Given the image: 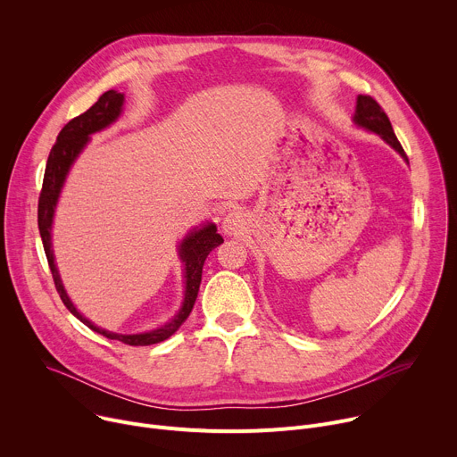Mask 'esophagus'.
Listing matches in <instances>:
<instances>
[{"label": "esophagus", "instance_id": "34e87169", "mask_svg": "<svg viewBox=\"0 0 457 457\" xmlns=\"http://www.w3.org/2000/svg\"><path fill=\"white\" fill-rule=\"evenodd\" d=\"M242 226H244V215L240 212H229L226 215V219H224V226L222 228H224V231L228 235H235V233H238L242 229Z\"/></svg>", "mask_w": 457, "mask_h": 457}]
</instances>
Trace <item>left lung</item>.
Wrapping results in <instances>:
<instances>
[{"label": "left lung", "instance_id": "1", "mask_svg": "<svg viewBox=\"0 0 457 457\" xmlns=\"http://www.w3.org/2000/svg\"><path fill=\"white\" fill-rule=\"evenodd\" d=\"M353 121L357 123V126L368 129V131H373L381 135V138L390 144L404 160L406 158V153L401 145V142L397 140L394 129H392V123L385 112V109L373 100L371 96H359L357 98V107H355V116H353Z\"/></svg>", "mask_w": 457, "mask_h": 457}]
</instances>
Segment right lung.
<instances>
[{
  "mask_svg": "<svg viewBox=\"0 0 457 457\" xmlns=\"http://www.w3.org/2000/svg\"><path fill=\"white\" fill-rule=\"evenodd\" d=\"M121 105H123V95L111 89V91L104 93L98 98V102L93 104L86 112H81L79 116H76L65 123L51 153H49V158H47L44 186H41L39 200H37V228H39V235H41V242H44V250H46L47 262H49V268L53 273L56 292L60 294V299L63 301L67 310L86 326H89L93 331H96V334H100L107 339H114V341H120V343L129 345V346H149V345H156V343L170 339L175 331L182 326V322L189 317V313L195 306L196 295H198L204 262H205L207 255L212 253V250H215L219 244L224 242V238L217 233L215 224H207L202 229L191 231L182 240L180 259L186 264V297H184V304H182L179 315L168 324H163L151 331H145V334L120 336V334H112V331L95 326L91 320H87L84 315L76 312V308L72 306L71 299L67 297L65 289L62 286L58 270L54 266V255L51 250V226H53V217H54V207H56L63 180L69 173V168L72 165L74 158L79 154V151L84 149V145L89 142V135L111 126V123L120 116Z\"/></svg>",
  "mask_w": 457,
  "mask_h": 457,
  "instance_id": "obj_1",
  "label": "right lung"
}]
</instances>
